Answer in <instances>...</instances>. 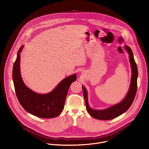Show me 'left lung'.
<instances>
[{"mask_svg":"<svg viewBox=\"0 0 149 149\" xmlns=\"http://www.w3.org/2000/svg\"><path fill=\"white\" fill-rule=\"evenodd\" d=\"M124 48L129 55V59L132 68V78L129 91L124 99L121 102L103 110H95L91 109L89 105L88 101L87 91L84 86H82L84 97L85 101H86L87 111L88 112L90 116L95 119L109 120L115 118L125 113L127 110H128L134 100L137 88V67L134 59V56L132 49L129 46L127 45H124Z\"/></svg>","mask_w":149,"mask_h":149,"instance_id":"8db88e82","label":"left lung"}]
</instances>
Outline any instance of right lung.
Wrapping results in <instances>:
<instances>
[{
	"label": "right lung",
	"mask_w": 149,
	"mask_h": 149,
	"mask_svg": "<svg viewBox=\"0 0 149 149\" xmlns=\"http://www.w3.org/2000/svg\"><path fill=\"white\" fill-rule=\"evenodd\" d=\"M22 46L18 51L12 72L15 90L19 102L29 113L39 118H50L58 116L62 111L65 98L70 85L77 79L74 74L62 79L51 92L47 94L37 93L25 84L20 74V53Z\"/></svg>",
	"instance_id": "add662e5"
}]
</instances>
